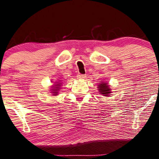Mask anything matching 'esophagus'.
Listing matches in <instances>:
<instances>
[{
    "label": "esophagus",
    "instance_id": "obj_1",
    "mask_svg": "<svg viewBox=\"0 0 159 159\" xmlns=\"http://www.w3.org/2000/svg\"><path fill=\"white\" fill-rule=\"evenodd\" d=\"M86 77L85 75H81V74H78L77 75V78L78 79H84Z\"/></svg>",
    "mask_w": 159,
    "mask_h": 159
}]
</instances>
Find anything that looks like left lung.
<instances>
[{
  "label": "left lung",
  "instance_id": "obj_1",
  "mask_svg": "<svg viewBox=\"0 0 159 159\" xmlns=\"http://www.w3.org/2000/svg\"><path fill=\"white\" fill-rule=\"evenodd\" d=\"M97 89L99 94H102L104 97H109L111 94V88L107 82L101 81L97 85Z\"/></svg>",
  "mask_w": 159,
  "mask_h": 159
}]
</instances>
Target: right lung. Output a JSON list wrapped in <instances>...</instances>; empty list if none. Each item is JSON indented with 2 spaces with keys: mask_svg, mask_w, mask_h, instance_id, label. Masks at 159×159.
<instances>
[{
  "mask_svg": "<svg viewBox=\"0 0 159 159\" xmlns=\"http://www.w3.org/2000/svg\"><path fill=\"white\" fill-rule=\"evenodd\" d=\"M62 81L61 80H59L58 81L54 82V84L51 87L50 93H52L53 96H57V95L59 94V91L61 89V86H62Z\"/></svg>",
  "mask_w": 159,
  "mask_h": 159,
  "instance_id": "right-lung-1",
  "label": "right lung"
}]
</instances>
